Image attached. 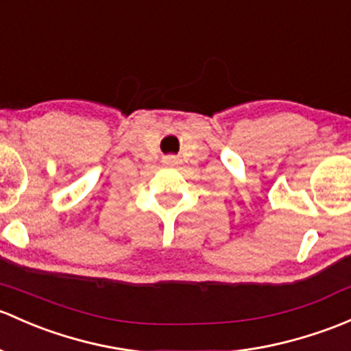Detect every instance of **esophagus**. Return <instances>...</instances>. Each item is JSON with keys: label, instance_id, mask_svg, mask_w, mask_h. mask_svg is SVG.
Returning <instances> with one entry per match:
<instances>
[{"label": "esophagus", "instance_id": "esophagus-1", "mask_svg": "<svg viewBox=\"0 0 351 351\" xmlns=\"http://www.w3.org/2000/svg\"><path fill=\"white\" fill-rule=\"evenodd\" d=\"M163 165H165V166H175V165H178V158H176V156H165V158H163Z\"/></svg>", "mask_w": 351, "mask_h": 351}]
</instances>
